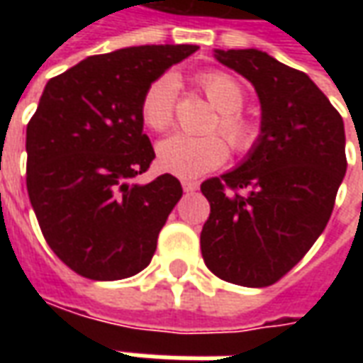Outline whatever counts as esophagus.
Masks as SVG:
<instances>
[{
	"label": "esophagus",
	"instance_id": "34e87169",
	"mask_svg": "<svg viewBox=\"0 0 363 363\" xmlns=\"http://www.w3.org/2000/svg\"><path fill=\"white\" fill-rule=\"evenodd\" d=\"M182 190H184L186 194H192V192H196L198 190V182L196 181H182Z\"/></svg>",
	"mask_w": 363,
	"mask_h": 363
}]
</instances>
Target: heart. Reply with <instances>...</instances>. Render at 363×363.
Returning <instances> with one entry per match:
<instances>
[{
	"instance_id": "b5f03b06",
	"label": "heart",
	"mask_w": 363,
	"mask_h": 363,
	"mask_svg": "<svg viewBox=\"0 0 363 363\" xmlns=\"http://www.w3.org/2000/svg\"><path fill=\"white\" fill-rule=\"evenodd\" d=\"M200 89L220 111L216 128L225 135L231 147L239 153L249 151L259 138V128L251 118L241 114L245 91L233 75L225 72H206L196 77ZM177 83L171 75H161L150 83L140 104L143 124L153 132L171 126L174 112ZM218 134L186 135L171 134L157 145V163L167 173L181 179H196L200 174L220 167L229 155L228 143Z\"/></svg>"
}]
</instances>
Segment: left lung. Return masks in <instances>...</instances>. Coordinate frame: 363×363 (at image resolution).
Segmentation results:
<instances>
[{"label": "left lung", "mask_w": 363, "mask_h": 363, "mask_svg": "<svg viewBox=\"0 0 363 363\" xmlns=\"http://www.w3.org/2000/svg\"><path fill=\"white\" fill-rule=\"evenodd\" d=\"M252 83L260 134L243 163L202 182L206 267L247 288L278 281L319 239L346 174L342 116L309 75L267 52L213 50Z\"/></svg>", "instance_id": "1"}]
</instances>
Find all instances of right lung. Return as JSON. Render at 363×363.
Wrapping results in <instances>:
<instances>
[{
	"mask_svg": "<svg viewBox=\"0 0 363 363\" xmlns=\"http://www.w3.org/2000/svg\"><path fill=\"white\" fill-rule=\"evenodd\" d=\"M198 50L145 44L89 56L52 77L27 126V190L50 249L83 278L142 272L182 196L161 174L134 179L155 159L140 104L151 82Z\"/></svg>",
	"mask_w": 363,
	"mask_h": 363,
	"instance_id": "obj_1",
	"label": "right lung"
}]
</instances>
